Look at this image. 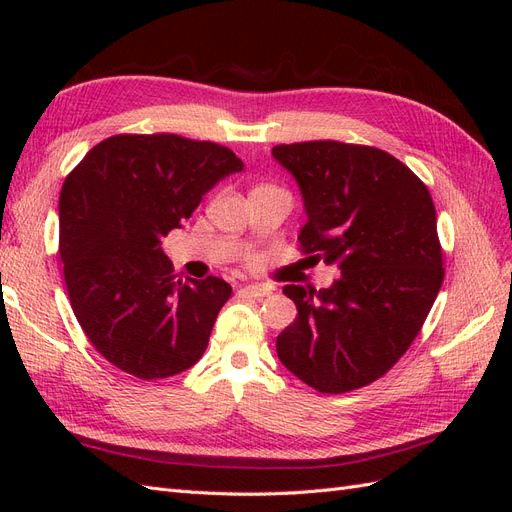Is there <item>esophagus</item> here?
<instances>
[{"label": "esophagus", "instance_id": "esophagus-1", "mask_svg": "<svg viewBox=\"0 0 512 512\" xmlns=\"http://www.w3.org/2000/svg\"><path fill=\"white\" fill-rule=\"evenodd\" d=\"M239 292L243 294V297L262 299V297H267V294H271V288L262 286V284H250V286H243Z\"/></svg>", "mask_w": 512, "mask_h": 512}]
</instances>
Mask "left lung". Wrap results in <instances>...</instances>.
<instances>
[{"label":"left lung","mask_w":512,"mask_h":512,"mask_svg":"<svg viewBox=\"0 0 512 512\" xmlns=\"http://www.w3.org/2000/svg\"><path fill=\"white\" fill-rule=\"evenodd\" d=\"M271 153L303 196V252L339 269L329 288L284 286L299 316L277 335V356L320 393L361 389L401 359L438 297L436 207L425 183L376 147L309 141Z\"/></svg>","instance_id":"obj_1"}]
</instances>
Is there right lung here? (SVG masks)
Returning a JSON list of instances; mask_svg holds the SVG:
<instances>
[{
  "label": "right lung",
  "mask_w": 512,
  "mask_h": 512,
  "mask_svg": "<svg viewBox=\"0 0 512 512\" xmlns=\"http://www.w3.org/2000/svg\"><path fill=\"white\" fill-rule=\"evenodd\" d=\"M243 162L177 134H117L96 145L59 194V256L89 342L141 380L181 374L205 354L232 288L175 280L162 237Z\"/></svg>",
  "instance_id": "1"
}]
</instances>
